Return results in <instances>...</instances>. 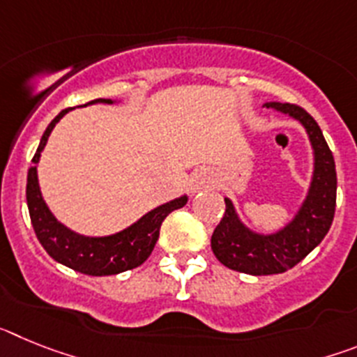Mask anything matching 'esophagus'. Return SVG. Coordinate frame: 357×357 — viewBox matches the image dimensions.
I'll list each match as a JSON object with an SVG mask.
<instances>
[{
	"mask_svg": "<svg viewBox=\"0 0 357 357\" xmlns=\"http://www.w3.org/2000/svg\"><path fill=\"white\" fill-rule=\"evenodd\" d=\"M207 182H209V176H207V173H206V172L197 173V176H195V181H193V189H202V188H206Z\"/></svg>",
	"mask_w": 357,
	"mask_h": 357,
	"instance_id": "1",
	"label": "esophagus"
}]
</instances>
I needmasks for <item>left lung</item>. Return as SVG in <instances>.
<instances>
[{
	"mask_svg": "<svg viewBox=\"0 0 357 357\" xmlns=\"http://www.w3.org/2000/svg\"><path fill=\"white\" fill-rule=\"evenodd\" d=\"M266 107L302 123L313 146L314 169L298 213L273 234H259L248 229L239 220L232 202L225 198V214L214 229L211 248L223 266L248 275L282 273L301 263L326 238L336 209V166L318 123L293 103L270 102Z\"/></svg>",
	"mask_w": 357,
	"mask_h": 357,
	"instance_id": "left-lung-1",
	"label": "left lung"
}]
</instances>
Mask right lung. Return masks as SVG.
Segmentation results:
<instances>
[{
    "instance_id": "1",
    "label": "right lung",
    "mask_w": 357,
    "mask_h": 357,
    "mask_svg": "<svg viewBox=\"0 0 357 357\" xmlns=\"http://www.w3.org/2000/svg\"><path fill=\"white\" fill-rule=\"evenodd\" d=\"M89 103H114L112 100L98 98ZM85 103V105H89ZM71 109H64L56 116L48 128L44 130L40 137L39 148L31 159V166L28 169L26 178V202L30 211V220L39 243L48 252L50 257L56 263L71 268L75 272L85 273V275L102 277L116 275V273L127 272L132 268H137L150 257L151 250L159 239V230L164 218L172 211L181 209L185 206L188 197L175 198V200L162 204V206L151 209L150 213L139 218L130 227L123 229L121 232L102 238H89L73 232L61 222H56L52 211L48 209L43 195H40L39 178H37V164H39L40 151L44 150L53 127L61 121Z\"/></svg>"
}]
</instances>
